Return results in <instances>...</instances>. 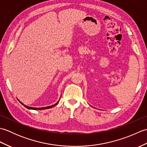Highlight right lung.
<instances>
[{
    "mask_svg": "<svg viewBox=\"0 0 147 147\" xmlns=\"http://www.w3.org/2000/svg\"><path fill=\"white\" fill-rule=\"evenodd\" d=\"M59 103V101L56 103L55 104H54V105H51V106H49V107H41V108H36V107H28V106H26V105H24L23 104H23L24 107H26L27 109H33V110H43V109H50V108H52V107H54V106H55L56 105H57V104Z\"/></svg>",
    "mask_w": 147,
    "mask_h": 147,
    "instance_id": "right-lung-1",
    "label": "right lung"
}]
</instances>
